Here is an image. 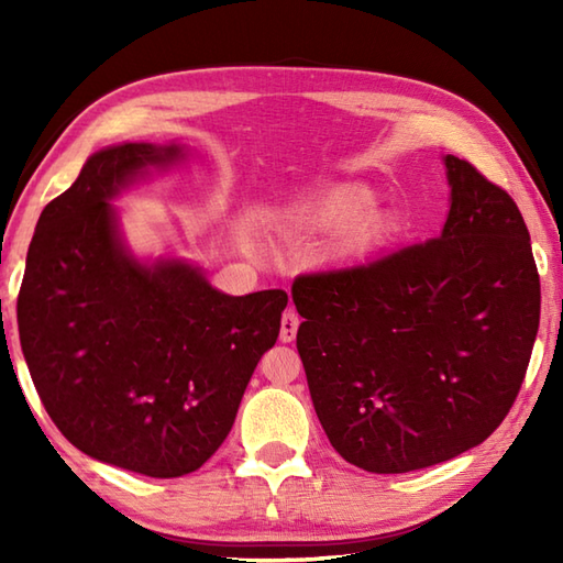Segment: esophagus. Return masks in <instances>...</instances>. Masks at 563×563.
<instances>
[{"label": "esophagus", "instance_id": "34e87169", "mask_svg": "<svg viewBox=\"0 0 563 563\" xmlns=\"http://www.w3.org/2000/svg\"><path fill=\"white\" fill-rule=\"evenodd\" d=\"M297 327H300V317H297L295 309H288L280 319V341L290 343L297 336Z\"/></svg>", "mask_w": 563, "mask_h": 563}]
</instances>
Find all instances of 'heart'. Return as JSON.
I'll return each instance as SVG.
<instances>
[{
    "mask_svg": "<svg viewBox=\"0 0 563 563\" xmlns=\"http://www.w3.org/2000/svg\"><path fill=\"white\" fill-rule=\"evenodd\" d=\"M377 196L367 186H343L290 214L297 232H333L341 230L333 251L339 256L363 254L367 249L385 244L397 230V218L387 210H375Z\"/></svg>",
    "mask_w": 563,
    "mask_h": 563,
    "instance_id": "heart-1",
    "label": "heart"
}]
</instances>
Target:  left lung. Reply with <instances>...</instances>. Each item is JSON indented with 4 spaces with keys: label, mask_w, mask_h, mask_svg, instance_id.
Masks as SVG:
<instances>
[{
    "label": "left lung",
    "mask_w": 563,
    "mask_h": 563,
    "mask_svg": "<svg viewBox=\"0 0 563 563\" xmlns=\"http://www.w3.org/2000/svg\"><path fill=\"white\" fill-rule=\"evenodd\" d=\"M440 236L297 275L314 411L345 462L404 474L457 457L508 416L540 327L530 232L504 188L448 154Z\"/></svg>",
    "instance_id": "1"
}]
</instances>
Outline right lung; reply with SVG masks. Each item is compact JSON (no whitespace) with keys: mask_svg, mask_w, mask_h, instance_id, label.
<instances>
[{"mask_svg":"<svg viewBox=\"0 0 563 563\" xmlns=\"http://www.w3.org/2000/svg\"><path fill=\"white\" fill-rule=\"evenodd\" d=\"M181 145L91 154L41 212L16 319L47 416L89 457L154 479L200 470L227 433L261 355L278 341L285 290L232 297L181 258L140 261L111 200Z\"/></svg>","mask_w":563,"mask_h":563,"instance_id":"add662e5","label":"right lung"}]
</instances>
